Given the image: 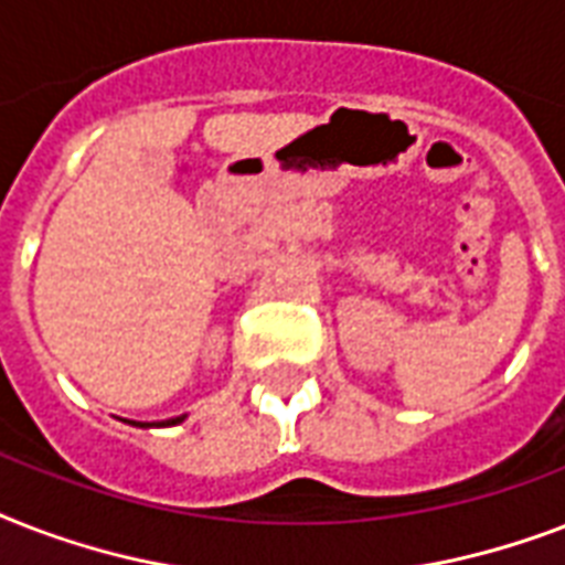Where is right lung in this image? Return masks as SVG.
Wrapping results in <instances>:
<instances>
[{"label": "right lung", "mask_w": 565, "mask_h": 565, "mask_svg": "<svg viewBox=\"0 0 565 565\" xmlns=\"http://www.w3.org/2000/svg\"><path fill=\"white\" fill-rule=\"evenodd\" d=\"M181 419H184V416H175V419H167V422H163V425H179ZM137 425H140V422H137Z\"/></svg>", "instance_id": "add662e5"}]
</instances>
